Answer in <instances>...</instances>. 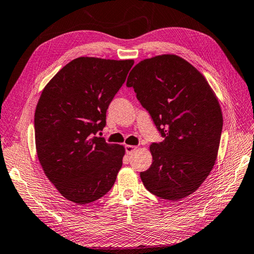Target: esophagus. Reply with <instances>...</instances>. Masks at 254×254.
Listing matches in <instances>:
<instances>
[{
    "label": "esophagus",
    "instance_id": "1",
    "mask_svg": "<svg viewBox=\"0 0 254 254\" xmlns=\"http://www.w3.org/2000/svg\"><path fill=\"white\" fill-rule=\"evenodd\" d=\"M136 149H137L136 146H131V145H126L125 146V150H126L127 155H131Z\"/></svg>",
    "mask_w": 254,
    "mask_h": 254
}]
</instances>
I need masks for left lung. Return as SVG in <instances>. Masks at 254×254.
Returning <instances> with one entry per match:
<instances>
[{
  "label": "left lung",
  "mask_w": 254,
  "mask_h": 254,
  "mask_svg": "<svg viewBox=\"0 0 254 254\" xmlns=\"http://www.w3.org/2000/svg\"><path fill=\"white\" fill-rule=\"evenodd\" d=\"M126 85L164 137L151 143L143 186L171 201L194 192L212 170L221 139L222 113L211 87L197 68L169 54L141 61Z\"/></svg>",
  "instance_id": "obj_1"
}]
</instances>
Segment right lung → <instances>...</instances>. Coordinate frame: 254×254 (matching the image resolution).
Wrapping results in <instances>:
<instances>
[{"label":"right lung","mask_w":254,"mask_h":254,"mask_svg":"<svg viewBox=\"0 0 254 254\" xmlns=\"http://www.w3.org/2000/svg\"><path fill=\"white\" fill-rule=\"evenodd\" d=\"M132 60L78 57L43 89L34 126L37 157L47 178L69 201L86 204L112 189L125 148L96 133L125 83Z\"/></svg>","instance_id":"1"}]
</instances>
